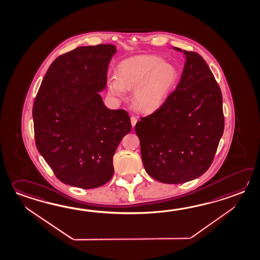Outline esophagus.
Here are the masks:
<instances>
[{"label":"esophagus","instance_id":"esophagus-1","mask_svg":"<svg viewBox=\"0 0 260 260\" xmlns=\"http://www.w3.org/2000/svg\"><path fill=\"white\" fill-rule=\"evenodd\" d=\"M131 122H132V126L135 127V125H136V123H137V117H136V116H132V117H131Z\"/></svg>","mask_w":260,"mask_h":260}]
</instances>
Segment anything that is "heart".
Wrapping results in <instances>:
<instances>
[{
    "label": "heart",
    "mask_w": 260,
    "mask_h": 260,
    "mask_svg": "<svg viewBox=\"0 0 260 260\" xmlns=\"http://www.w3.org/2000/svg\"><path fill=\"white\" fill-rule=\"evenodd\" d=\"M116 76L107 82L113 96L123 98L126 88L135 89L134 102L143 111L158 108L175 87L179 73L177 68L156 55H138L121 60Z\"/></svg>",
    "instance_id": "1"
}]
</instances>
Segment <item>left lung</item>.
Returning <instances> with one entry per match:
<instances>
[{
    "label": "left lung",
    "instance_id": "left-lung-1",
    "mask_svg": "<svg viewBox=\"0 0 260 260\" xmlns=\"http://www.w3.org/2000/svg\"><path fill=\"white\" fill-rule=\"evenodd\" d=\"M173 49L185 56L179 84L135 126L144 169L164 184H182L205 173L225 126L222 93L205 60L198 53Z\"/></svg>",
    "mask_w": 260,
    "mask_h": 260
}]
</instances>
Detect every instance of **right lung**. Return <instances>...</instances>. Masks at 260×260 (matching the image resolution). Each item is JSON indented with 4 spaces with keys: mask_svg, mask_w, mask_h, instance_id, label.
I'll use <instances>...</instances> for the list:
<instances>
[{
    "mask_svg": "<svg viewBox=\"0 0 260 260\" xmlns=\"http://www.w3.org/2000/svg\"><path fill=\"white\" fill-rule=\"evenodd\" d=\"M114 45L80 46L56 58L35 98V144L59 181L91 189L114 174L113 156L132 131L125 110H110L105 89Z\"/></svg>",
    "mask_w": 260,
    "mask_h": 260,
    "instance_id": "1",
    "label": "right lung"
}]
</instances>
